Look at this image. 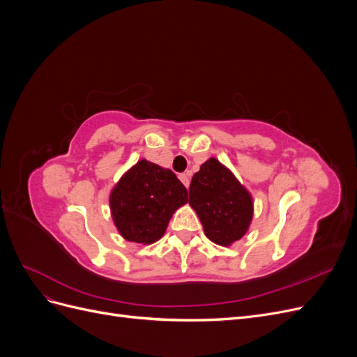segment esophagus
<instances>
[{
	"label": "esophagus",
	"instance_id": "esophagus-1",
	"mask_svg": "<svg viewBox=\"0 0 357 357\" xmlns=\"http://www.w3.org/2000/svg\"><path fill=\"white\" fill-rule=\"evenodd\" d=\"M178 178L181 180V183H183V185H185L186 188H189V185H190V180H189V174H180V176H178Z\"/></svg>",
	"mask_w": 357,
	"mask_h": 357
}]
</instances>
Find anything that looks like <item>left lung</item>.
I'll return each instance as SVG.
<instances>
[{
	"label": "left lung",
	"instance_id": "obj_1",
	"mask_svg": "<svg viewBox=\"0 0 357 357\" xmlns=\"http://www.w3.org/2000/svg\"><path fill=\"white\" fill-rule=\"evenodd\" d=\"M189 204L197 211L207 238L225 247L243 238L253 218L252 195L214 158L204 162L192 177Z\"/></svg>",
	"mask_w": 357,
	"mask_h": 357
}]
</instances>
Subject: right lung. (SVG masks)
I'll use <instances>...</instances> for the list:
<instances>
[{"mask_svg": "<svg viewBox=\"0 0 357 357\" xmlns=\"http://www.w3.org/2000/svg\"><path fill=\"white\" fill-rule=\"evenodd\" d=\"M188 202V189L174 172L146 159L126 171L110 193L117 231L125 240L152 244L165 234L174 211Z\"/></svg>", "mask_w": 357, "mask_h": 357, "instance_id": "add662e5", "label": "right lung"}]
</instances>
